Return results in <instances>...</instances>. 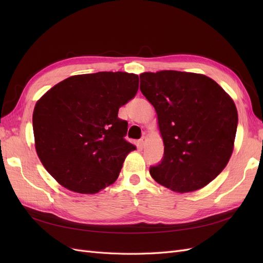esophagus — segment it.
Listing matches in <instances>:
<instances>
[{"instance_id": "obj_1", "label": "esophagus", "mask_w": 263, "mask_h": 263, "mask_svg": "<svg viewBox=\"0 0 263 263\" xmlns=\"http://www.w3.org/2000/svg\"><path fill=\"white\" fill-rule=\"evenodd\" d=\"M147 137L146 136H144V137H141V139L139 140V146L140 147H144L145 145H146V142H147Z\"/></svg>"}]
</instances>
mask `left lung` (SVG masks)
<instances>
[{"label": "left lung", "instance_id": "obj_1", "mask_svg": "<svg viewBox=\"0 0 263 263\" xmlns=\"http://www.w3.org/2000/svg\"><path fill=\"white\" fill-rule=\"evenodd\" d=\"M139 77L164 146L162 161L151 166L150 176L178 193L208 185L234 151L238 113L233 99L200 73L163 70Z\"/></svg>", "mask_w": 263, "mask_h": 263}]
</instances>
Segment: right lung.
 Listing matches in <instances>:
<instances>
[{"label": "right lung", "mask_w": 263, "mask_h": 263, "mask_svg": "<svg viewBox=\"0 0 263 263\" xmlns=\"http://www.w3.org/2000/svg\"><path fill=\"white\" fill-rule=\"evenodd\" d=\"M137 74L98 72L72 76L36 103L33 129L45 169L72 192L95 194L113 184L136 149L124 139L127 122L118 108L138 91Z\"/></svg>", "instance_id": "obj_1"}]
</instances>
